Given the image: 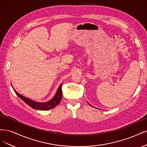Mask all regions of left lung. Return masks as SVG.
Returning a JSON list of instances; mask_svg holds the SVG:
<instances>
[{"instance_id":"8db88e82","label":"left lung","mask_w":147,"mask_h":147,"mask_svg":"<svg viewBox=\"0 0 147 147\" xmlns=\"http://www.w3.org/2000/svg\"><path fill=\"white\" fill-rule=\"evenodd\" d=\"M88 104H89V105H91V106H92V105H91L90 104H89V103H88Z\"/></svg>"}]
</instances>
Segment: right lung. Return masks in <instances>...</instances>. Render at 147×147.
I'll list each match as a JSON object with an SVG mask.
<instances>
[{"instance_id":"obj_1","label":"right lung","mask_w":147,"mask_h":147,"mask_svg":"<svg viewBox=\"0 0 147 147\" xmlns=\"http://www.w3.org/2000/svg\"><path fill=\"white\" fill-rule=\"evenodd\" d=\"M62 84L63 83H61L58 89L56 92L55 95L53 98L50 100L48 102H36L31 100L28 97H24L23 95L20 94V93L18 92L14 88H13V86L11 85L13 90H14L15 92L16 93V94L21 99L23 100L26 104H28L29 106H30L31 108H32L34 109H36V110H50L53 108L55 107L56 106L58 105L62 99Z\"/></svg>"}]
</instances>
